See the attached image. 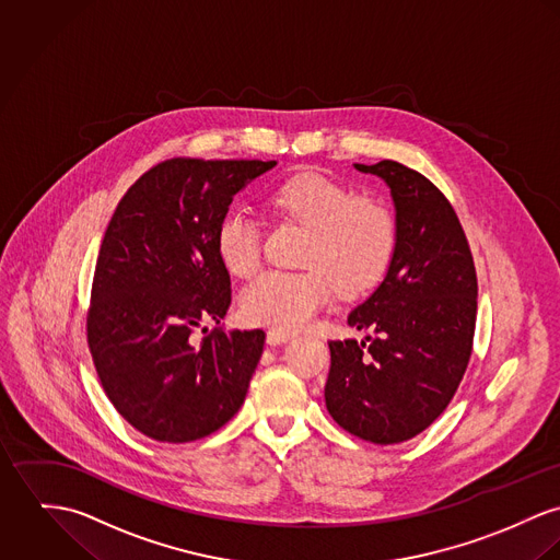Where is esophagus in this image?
Instances as JSON below:
<instances>
[{
	"label": "esophagus",
	"instance_id": "obj_1",
	"mask_svg": "<svg viewBox=\"0 0 560 560\" xmlns=\"http://www.w3.org/2000/svg\"><path fill=\"white\" fill-rule=\"evenodd\" d=\"M292 337H294V332H290V330H281V328H270V330L266 332V341H268L270 346L285 343V341H290Z\"/></svg>",
	"mask_w": 560,
	"mask_h": 560
}]
</instances>
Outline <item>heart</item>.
<instances>
[{"label": "heart", "instance_id": "b5f03b06", "mask_svg": "<svg viewBox=\"0 0 560 560\" xmlns=\"http://www.w3.org/2000/svg\"><path fill=\"white\" fill-rule=\"evenodd\" d=\"M268 206L307 228L301 272L268 270L241 294V311L253 324L296 330L324 310L335 290L359 296L373 290L397 249V221L390 208L319 172H301L268 192ZM221 264L236 277H250L261 261V230L247 208H230L214 232Z\"/></svg>", "mask_w": 560, "mask_h": 560}]
</instances>
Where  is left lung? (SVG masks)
<instances>
[{
	"instance_id": "1",
	"label": "left lung",
	"mask_w": 560,
	"mask_h": 560,
	"mask_svg": "<svg viewBox=\"0 0 560 560\" xmlns=\"http://www.w3.org/2000/svg\"><path fill=\"white\" fill-rule=\"evenodd\" d=\"M354 167L390 188L397 249L384 281L348 315L372 335L328 343L324 399L346 432L397 444L428 430L464 377L477 272L453 206L425 176L397 161Z\"/></svg>"
}]
</instances>
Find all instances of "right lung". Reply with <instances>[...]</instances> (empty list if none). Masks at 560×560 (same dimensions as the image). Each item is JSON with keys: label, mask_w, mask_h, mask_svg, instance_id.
Returning a JSON list of instances; mask_svg holds the SVG:
<instances>
[{"label": "right lung", "mask_w": 560, "mask_h": 560, "mask_svg": "<svg viewBox=\"0 0 560 560\" xmlns=\"http://www.w3.org/2000/svg\"><path fill=\"white\" fill-rule=\"evenodd\" d=\"M275 161L170 159L120 199L98 250L88 346L116 410L159 442H190L243 406L264 330H210L232 303L214 232L238 190ZM206 330V328H203Z\"/></svg>", "instance_id": "add662e5"}]
</instances>
